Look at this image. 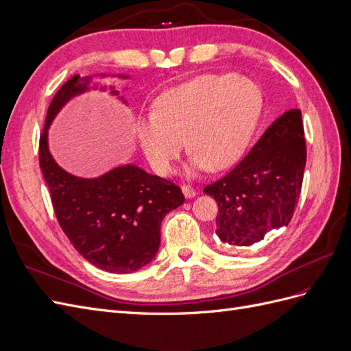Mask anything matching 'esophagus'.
<instances>
[{
    "mask_svg": "<svg viewBox=\"0 0 351 351\" xmlns=\"http://www.w3.org/2000/svg\"><path fill=\"white\" fill-rule=\"evenodd\" d=\"M182 190H183V195L187 197V199H192L196 196V190L192 187V186H182Z\"/></svg>",
    "mask_w": 351,
    "mask_h": 351,
    "instance_id": "34e87169",
    "label": "esophagus"
}]
</instances>
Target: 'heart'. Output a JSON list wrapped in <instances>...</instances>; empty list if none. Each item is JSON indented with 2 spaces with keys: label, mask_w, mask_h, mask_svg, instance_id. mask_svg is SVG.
Listing matches in <instances>:
<instances>
[{
  "label": "heart",
  "mask_w": 351,
  "mask_h": 351,
  "mask_svg": "<svg viewBox=\"0 0 351 351\" xmlns=\"http://www.w3.org/2000/svg\"><path fill=\"white\" fill-rule=\"evenodd\" d=\"M262 108L252 80L228 74H200L164 92L152 114L137 120L136 137L158 174L174 171L186 141L195 152L190 173L222 171L234 165L249 145Z\"/></svg>",
  "instance_id": "obj_1"
}]
</instances>
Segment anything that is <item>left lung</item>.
Masks as SVG:
<instances>
[{"instance_id": "1", "label": "left lung", "mask_w": 351, "mask_h": 351, "mask_svg": "<svg viewBox=\"0 0 351 351\" xmlns=\"http://www.w3.org/2000/svg\"><path fill=\"white\" fill-rule=\"evenodd\" d=\"M306 142L300 110L275 120L237 167L204 189L217 200V234L230 247L250 246L287 227L300 196Z\"/></svg>"}]
</instances>
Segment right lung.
<instances>
[{
	"label": "right lung",
	"instance_id": "1",
	"mask_svg": "<svg viewBox=\"0 0 351 351\" xmlns=\"http://www.w3.org/2000/svg\"><path fill=\"white\" fill-rule=\"evenodd\" d=\"M89 80L76 74L52 98L39 137V167L58 224L74 249L99 269L129 274L155 258L161 222L169 210L183 205L184 196L169 180L132 164L97 178H80L58 167L48 149L49 124L73 97L89 89Z\"/></svg>",
	"mask_w": 351,
	"mask_h": 351
}]
</instances>
